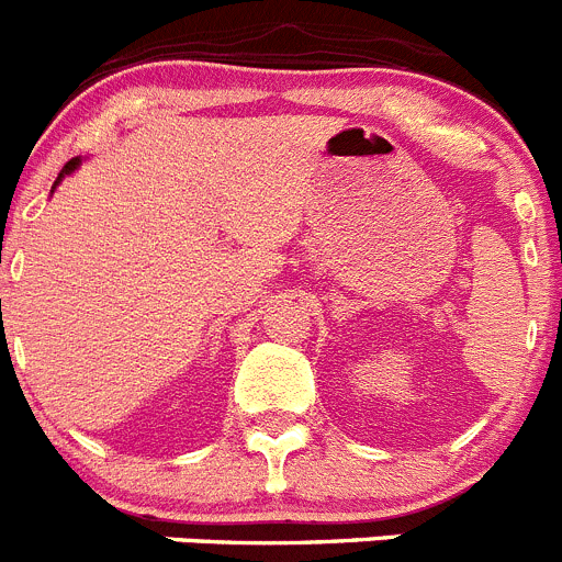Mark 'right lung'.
Returning <instances> with one entry per match:
<instances>
[{"mask_svg":"<svg viewBox=\"0 0 562 562\" xmlns=\"http://www.w3.org/2000/svg\"><path fill=\"white\" fill-rule=\"evenodd\" d=\"M77 167H80V158H71V161L64 167V172H60V178H64V175H69V172H75ZM60 178L55 180V187H58V183H60ZM55 187H53V189H55Z\"/></svg>","mask_w":562,"mask_h":562,"instance_id":"right-lung-1","label":"right lung"}]
</instances>
